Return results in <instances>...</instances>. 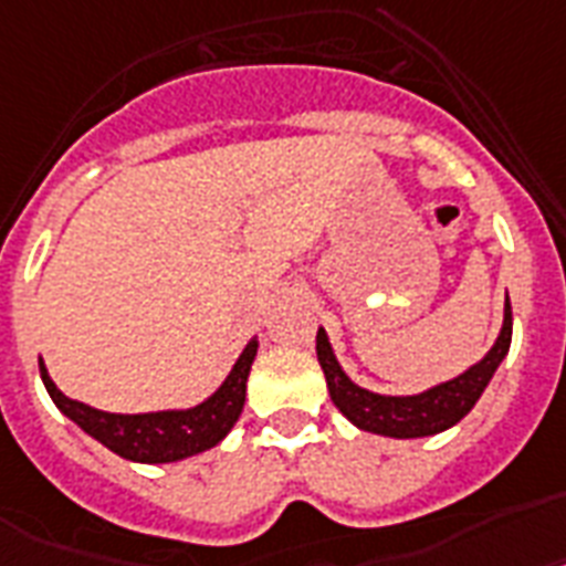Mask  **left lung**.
I'll use <instances>...</instances> for the list:
<instances>
[{
  "label": "left lung",
  "instance_id": "obj_1",
  "mask_svg": "<svg viewBox=\"0 0 566 566\" xmlns=\"http://www.w3.org/2000/svg\"><path fill=\"white\" fill-rule=\"evenodd\" d=\"M509 346H512V302L506 296L500 337L494 339L491 352L480 363L462 371L459 378L444 380L439 387H430L418 395H378L357 387L355 380L348 378L334 357L325 328L316 331V357H319V366L325 371V384H328L334 407L360 430L389 436V439L436 436L462 421L468 412L474 410V403L485 392L497 366L509 355Z\"/></svg>",
  "mask_w": 566,
  "mask_h": 566
}]
</instances>
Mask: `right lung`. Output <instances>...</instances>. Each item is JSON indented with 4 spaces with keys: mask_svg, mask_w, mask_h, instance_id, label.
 I'll return each mask as SVG.
<instances>
[{
    "mask_svg": "<svg viewBox=\"0 0 566 566\" xmlns=\"http://www.w3.org/2000/svg\"><path fill=\"white\" fill-rule=\"evenodd\" d=\"M255 352H259V337L247 343L218 392L188 410L136 412V416L104 412L60 392L54 380L49 378L43 360H40V378L52 395V401L57 403V410L72 418L92 439H98L104 448H109L122 459H130V462L163 465V462H179V459L197 457V453L214 448L235 427L243 401H247V378H250Z\"/></svg>",
    "mask_w": 566,
    "mask_h": 566,
    "instance_id": "1",
    "label": "right lung"
}]
</instances>
